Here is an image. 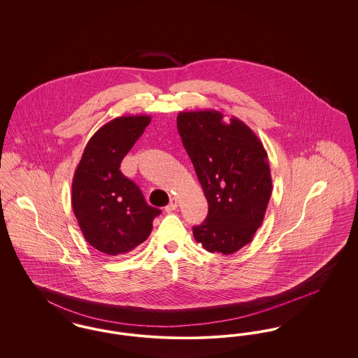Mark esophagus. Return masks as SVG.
Listing matches in <instances>:
<instances>
[{
    "label": "esophagus",
    "mask_w": 358,
    "mask_h": 358,
    "mask_svg": "<svg viewBox=\"0 0 358 358\" xmlns=\"http://www.w3.org/2000/svg\"><path fill=\"white\" fill-rule=\"evenodd\" d=\"M177 206H178V200L177 199H171V203H169V205L165 208V210L168 212V213H171V212H173V210H176L177 209Z\"/></svg>",
    "instance_id": "34e87169"
}]
</instances>
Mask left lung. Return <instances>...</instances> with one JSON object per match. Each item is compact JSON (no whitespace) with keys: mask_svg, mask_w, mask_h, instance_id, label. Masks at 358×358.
<instances>
[{"mask_svg":"<svg viewBox=\"0 0 358 358\" xmlns=\"http://www.w3.org/2000/svg\"><path fill=\"white\" fill-rule=\"evenodd\" d=\"M177 129L209 205L193 236L209 252L235 254L251 243L271 197L267 152L244 122L216 110L181 111Z\"/></svg>","mask_w":358,"mask_h":358,"instance_id":"obj_1","label":"left lung"}]
</instances>
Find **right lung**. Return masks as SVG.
Segmentation results:
<instances>
[{
    "label": "right lung",
    "mask_w": 358,
    "mask_h": 358,
    "mask_svg": "<svg viewBox=\"0 0 358 358\" xmlns=\"http://www.w3.org/2000/svg\"><path fill=\"white\" fill-rule=\"evenodd\" d=\"M150 120L149 115H127L106 123L87 142L73 174L75 217L85 240L106 255L134 250L149 238L154 217L161 213L120 171Z\"/></svg>",
    "instance_id": "obj_1"
}]
</instances>
